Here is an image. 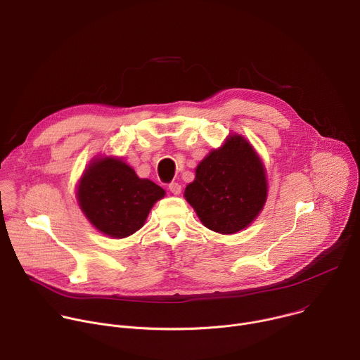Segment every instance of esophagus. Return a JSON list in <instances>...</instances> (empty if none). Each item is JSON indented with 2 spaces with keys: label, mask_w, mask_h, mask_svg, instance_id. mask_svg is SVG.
<instances>
[{
  "label": "esophagus",
  "mask_w": 360,
  "mask_h": 360,
  "mask_svg": "<svg viewBox=\"0 0 360 360\" xmlns=\"http://www.w3.org/2000/svg\"><path fill=\"white\" fill-rule=\"evenodd\" d=\"M169 190L173 193V194H176V195H179L180 193H181V186L179 184V183H176V181H173V183H170L169 184Z\"/></svg>",
  "instance_id": "34e87169"
}]
</instances>
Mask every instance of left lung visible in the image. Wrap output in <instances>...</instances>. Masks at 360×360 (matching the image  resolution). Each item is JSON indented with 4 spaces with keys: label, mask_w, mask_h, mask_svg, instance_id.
<instances>
[{
    "label": "left lung",
    "mask_w": 360,
    "mask_h": 360,
    "mask_svg": "<svg viewBox=\"0 0 360 360\" xmlns=\"http://www.w3.org/2000/svg\"><path fill=\"white\" fill-rule=\"evenodd\" d=\"M268 195L266 170L251 143L230 133L195 167L184 198L201 224L219 234H236L262 211Z\"/></svg>",
    "instance_id": "left-lung-1"
}]
</instances>
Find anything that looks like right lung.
Masks as SVG:
<instances>
[{
    "instance_id": "right-lung-1",
    "label": "right lung",
    "mask_w": 360,
    "mask_h": 360,
    "mask_svg": "<svg viewBox=\"0 0 360 360\" xmlns=\"http://www.w3.org/2000/svg\"><path fill=\"white\" fill-rule=\"evenodd\" d=\"M166 191L140 179L122 158L96 156L77 186V200L88 221L102 234L126 238L140 230Z\"/></svg>"
}]
</instances>
